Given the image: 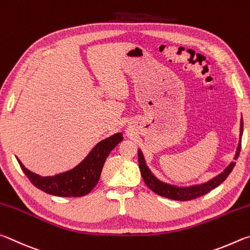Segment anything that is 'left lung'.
Wrapping results in <instances>:
<instances>
[{
    "instance_id": "obj_1",
    "label": "left lung",
    "mask_w": 250,
    "mask_h": 250,
    "mask_svg": "<svg viewBox=\"0 0 250 250\" xmlns=\"http://www.w3.org/2000/svg\"><path fill=\"white\" fill-rule=\"evenodd\" d=\"M242 136H243V118L242 122H240V139L238 143L237 150H236V154L234 159H237L240 152V148H242ZM138 163H139V169H141V173L143 177L144 182L146 183V186L149 188L151 191H154L155 193L158 195L165 196L167 199L176 200V201H189L193 200L196 198H200V196L205 195L208 193L209 191L215 189L221 183L225 180V179L229 176L231 170L235 167V163H230L229 167H227L224 171L218 174L215 178H213L212 180H209L202 185H196L192 187H187V188H179L176 186L168 185V183H165L157 179L154 174L151 173L149 168L147 167L145 163V158H144L143 152L138 150Z\"/></svg>"
}]
</instances>
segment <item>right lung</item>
Here are the masks:
<instances>
[{"label":"right lung","instance_id":"1","mask_svg":"<svg viewBox=\"0 0 250 250\" xmlns=\"http://www.w3.org/2000/svg\"><path fill=\"white\" fill-rule=\"evenodd\" d=\"M123 141L121 133L114 134L104 141H101L91 150L85 159L76 168L67 172L56 174L54 177H41L29 171L17 159L26 177L39 190L57 196H83L93 190L98 183L103 165L114 148Z\"/></svg>","mask_w":250,"mask_h":250}]
</instances>
